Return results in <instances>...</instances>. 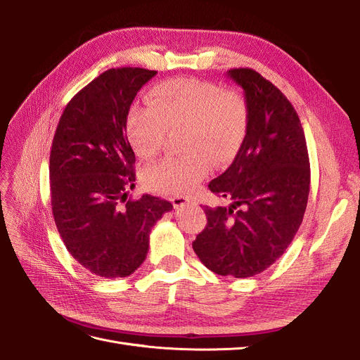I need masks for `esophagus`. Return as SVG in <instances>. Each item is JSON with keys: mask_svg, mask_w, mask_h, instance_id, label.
<instances>
[{"mask_svg": "<svg viewBox=\"0 0 360 360\" xmlns=\"http://www.w3.org/2000/svg\"><path fill=\"white\" fill-rule=\"evenodd\" d=\"M172 204L176 209H183V207H186V205H197V201L191 197H174Z\"/></svg>", "mask_w": 360, "mask_h": 360, "instance_id": "1", "label": "esophagus"}]
</instances>
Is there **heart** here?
<instances>
[{
	"label": "heart",
	"instance_id": "heart-1",
	"mask_svg": "<svg viewBox=\"0 0 360 360\" xmlns=\"http://www.w3.org/2000/svg\"><path fill=\"white\" fill-rule=\"evenodd\" d=\"M150 103L135 108L127 120V135L136 155L144 159L156 156L168 130L177 129H184L181 147L188 151L144 169V186L156 193H189L209 174L210 159L228 162L245 138L243 102L213 82L195 78L163 81L150 91Z\"/></svg>",
	"mask_w": 360,
	"mask_h": 360
}]
</instances>
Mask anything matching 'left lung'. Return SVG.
Instances as JSON below:
<instances>
[{
	"label": "left lung",
	"instance_id": "1",
	"mask_svg": "<svg viewBox=\"0 0 360 360\" xmlns=\"http://www.w3.org/2000/svg\"><path fill=\"white\" fill-rule=\"evenodd\" d=\"M242 86L246 135L233 163L209 189L228 207L204 205L207 225L192 243L221 276L249 278L285 252L307 210L311 169L299 115L279 89L252 69H231Z\"/></svg>",
	"mask_w": 360,
	"mask_h": 360
}]
</instances>
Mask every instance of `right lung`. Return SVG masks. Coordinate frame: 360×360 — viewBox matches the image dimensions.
Listing matches in <instances>:
<instances>
[{
    "mask_svg": "<svg viewBox=\"0 0 360 360\" xmlns=\"http://www.w3.org/2000/svg\"><path fill=\"white\" fill-rule=\"evenodd\" d=\"M156 73L141 68L103 72L68 103L53 135V221L70 255L96 276L132 275L147 257L151 228L172 209L147 193L127 200V189L135 186L127 114Z\"/></svg>",
    "mask_w": 360,
    "mask_h": 360,
    "instance_id": "add662e5",
    "label": "right lung"
}]
</instances>
